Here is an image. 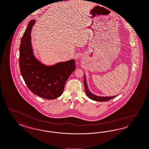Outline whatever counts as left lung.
Segmentation results:
<instances>
[{
  "mask_svg": "<svg viewBox=\"0 0 149 149\" xmlns=\"http://www.w3.org/2000/svg\"><path fill=\"white\" fill-rule=\"evenodd\" d=\"M84 87H85V93L87 96V97L90 98V99L93 100V101H98V102H104V101H107L109 100H111L113 98L116 97L117 96H99L94 95L93 93H91L88 88L87 86V81L86 79V77L85 74H84Z\"/></svg>",
  "mask_w": 149,
  "mask_h": 149,
  "instance_id": "1",
  "label": "left lung"
}]
</instances>
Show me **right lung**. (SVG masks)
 <instances>
[{
    "label": "right lung",
    "instance_id": "add662e5",
    "mask_svg": "<svg viewBox=\"0 0 149 149\" xmlns=\"http://www.w3.org/2000/svg\"><path fill=\"white\" fill-rule=\"evenodd\" d=\"M36 20L30 21L21 38L19 66L21 74L32 93L47 100L61 96L65 82L75 69V60L59 62L47 65L39 61L33 54L31 31Z\"/></svg>",
    "mask_w": 149,
    "mask_h": 149
}]
</instances>
